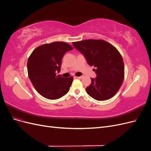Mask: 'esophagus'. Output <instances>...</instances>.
<instances>
[{
    "instance_id": "obj_1",
    "label": "esophagus",
    "mask_w": 151,
    "mask_h": 151,
    "mask_svg": "<svg viewBox=\"0 0 151 151\" xmlns=\"http://www.w3.org/2000/svg\"><path fill=\"white\" fill-rule=\"evenodd\" d=\"M76 77V78H78V79H82V78H83V76H79V77Z\"/></svg>"
}]
</instances>
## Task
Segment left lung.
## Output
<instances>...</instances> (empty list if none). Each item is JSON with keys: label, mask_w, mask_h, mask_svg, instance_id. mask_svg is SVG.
Masks as SVG:
<instances>
[{"label": "left lung", "mask_w": 151, "mask_h": 151, "mask_svg": "<svg viewBox=\"0 0 151 151\" xmlns=\"http://www.w3.org/2000/svg\"><path fill=\"white\" fill-rule=\"evenodd\" d=\"M73 46L83 53L88 64L94 66L96 74L91 79L86 92L91 97L104 101L116 94L123 83L125 67L118 50L103 40H86L73 42Z\"/></svg>", "instance_id": "left-lung-1"}]
</instances>
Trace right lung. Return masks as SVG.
Returning <instances> with one entry per match:
<instances>
[{"label": "right lung", "mask_w": 151, "mask_h": 151, "mask_svg": "<svg viewBox=\"0 0 151 151\" xmlns=\"http://www.w3.org/2000/svg\"><path fill=\"white\" fill-rule=\"evenodd\" d=\"M73 50L69 44L55 42L35 48L27 63L28 77L37 92L45 98L57 99L70 89L73 77L63 78L60 71L62 60L67 52Z\"/></svg>", "instance_id": "1"}]
</instances>
